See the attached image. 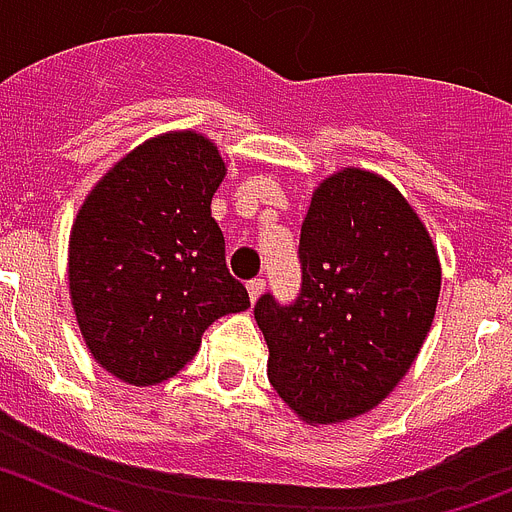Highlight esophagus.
Segmentation results:
<instances>
[{
    "label": "esophagus",
    "instance_id": "esophagus-1",
    "mask_svg": "<svg viewBox=\"0 0 512 512\" xmlns=\"http://www.w3.org/2000/svg\"><path fill=\"white\" fill-rule=\"evenodd\" d=\"M264 289H266L264 279H251V282H248V297H251V302L259 300V297L264 295Z\"/></svg>",
    "mask_w": 512,
    "mask_h": 512
}]
</instances>
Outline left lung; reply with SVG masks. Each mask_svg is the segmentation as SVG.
Returning <instances> with one entry per match:
<instances>
[{
  "mask_svg": "<svg viewBox=\"0 0 512 512\" xmlns=\"http://www.w3.org/2000/svg\"><path fill=\"white\" fill-rule=\"evenodd\" d=\"M300 264L292 305L264 295L253 307L269 382L305 423L359 418L418 359L441 295L438 251L395 184L348 166L312 192Z\"/></svg>",
  "mask_w": 512,
  "mask_h": 512,
  "instance_id": "left-lung-1",
  "label": "left lung"
}]
</instances>
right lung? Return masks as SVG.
Masks as SVG:
<instances>
[{
  "mask_svg": "<svg viewBox=\"0 0 512 512\" xmlns=\"http://www.w3.org/2000/svg\"><path fill=\"white\" fill-rule=\"evenodd\" d=\"M228 174L197 130L140 143L94 184L69 238V292L102 369L151 387L184 369L217 318L251 307L210 212Z\"/></svg>",
  "mask_w": 512,
  "mask_h": 512,
  "instance_id": "add662e5",
  "label": "right lung"
}]
</instances>
